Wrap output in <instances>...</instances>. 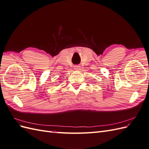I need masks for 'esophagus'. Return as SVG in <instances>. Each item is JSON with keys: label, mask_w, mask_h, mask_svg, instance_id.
Here are the masks:
<instances>
[{"label": "esophagus", "mask_w": 149, "mask_h": 149, "mask_svg": "<svg viewBox=\"0 0 149 149\" xmlns=\"http://www.w3.org/2000/svg\"><path fill=\"white\" fill-rule=\"evenodd\" d=\"M79 66H75L74 69H75V70H79Z\"/></svg>", "instance_id": "1"}]
</instances>
